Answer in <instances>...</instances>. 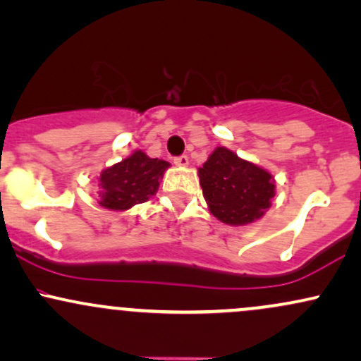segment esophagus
Returning a JSON list of instances; mask_svg holds the SVG:
<instances>
[{
  "instance_id": "obj_1",
  "label": "esophagus",
  "mask_w": 361,
  "mask_h": 361,
  "mask_svg": "<svg viewBox=\"0 0 361 361\" xmlns=\"http://www.w3.org/2000/svg\"><path fill=\"white\" fill-rule=\"evenodd\" d=\"M173 163L176 164V166H188V156H185V154H181V156H178V157H175V159H173Z\"/></svg>"
}]
</instances>
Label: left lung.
<instances>
[{
	"mask_svg": "<svg viewBox=\"0 0 361 361\" xmlns=\"http://www.w3.org/2000/svg\"><path fill=\"white\" fill-rule=\"evenodd\" d=\"M202 192L210 212L229 226L258 221L271 205L275 181L267 169L217 147L198 168Z\"/></svg>",
	"mask_w": 361,
	"mask_h": 361,
	"instance_id": "left-lung-1",
	"label": "left lung"
}]
</instances>
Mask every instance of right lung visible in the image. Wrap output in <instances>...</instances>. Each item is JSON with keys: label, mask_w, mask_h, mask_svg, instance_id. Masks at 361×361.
I'll return each mask as SVG.
<instances>
[{"label": "right lung", "mask_w": 361, "mask_h": 361, "mask_svg": "<svg viewBox=\"0 0 361 361\" xmlns=\"http://www.w3.org/2000/svg\"><path fill=\"white\" fill-rule=\"evenodd\" d=\"M169 168L168 161L135 151L100 175V205L110 210H127L144 204L159 188V180Z\"/></svg>", "instance_id": "add662e5"}]
</instances>
